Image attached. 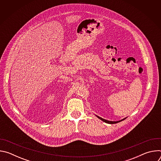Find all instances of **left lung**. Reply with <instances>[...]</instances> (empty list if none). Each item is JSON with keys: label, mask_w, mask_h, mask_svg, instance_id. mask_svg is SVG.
<instances>
[{"label": "left lung", "mask_w": 161, "mask_h": 161, "mask_svg": "<svg viewBox=\"0 0 161 161\" xmlns=\"http://www.w3.org/2000/svg\"><path fill=\"white\" fill-rule=\"evenodd\" d=\"M100 120H103V122H106V123H107V124H117V123H118V122H121V121H122V120H124V119H123V120H120V121H117V122H112V121H109V120H105V119H102V118H101V117H98V116H97Z\"/></svg>", "instance_id": "obj_1"}]
</instances>
